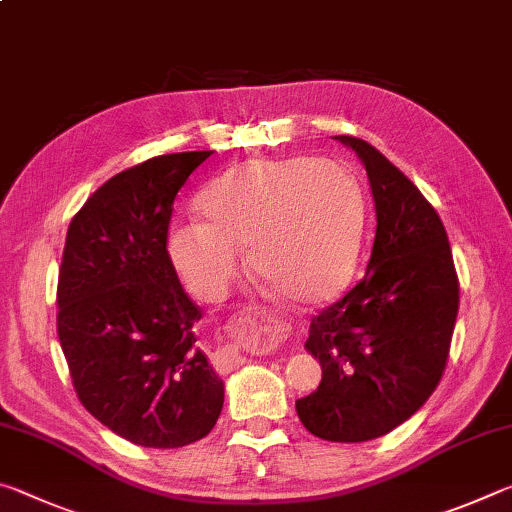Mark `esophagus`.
<instances>
[{
  "instance_id": "34e87169",
  "label": "esophagus",
  "mask_w": 512,
  "mask_h": 512,
  "mask_svg": "<svg viewBox=\"0 0 512 512\" xmlns=\"http://www.w3.org/2000/svg\"><path fill=\"white\" fill-rule=\"evenodd\" d=\"M228 343L221 345L219 350L212 354L216 368H235L239 363H244L241 357V350L250 348V345H257L262 341V329H259L257 316L255 314H241L239 318L230 320L228 325Z\"/></svg>"
}]
</instances>
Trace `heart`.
I'll return each mask as SVG.
<instances>
[{"label":"heart","mask_w":512,"mask_h":512,"mask_svg":"<svg viewBox=\"0 0 512 512\" xmlns=\"http://www.w3.org/2000/svg\"><path fill=\"white\" fill-rule=\"evenodd\" d=\"M203 223L171 230L169 255L196 296L223 298L248 250L253 271L307 305L350 287L363 246L357 180L332 160H250L198 196Z\"/></svg>","instance_id":"heart-1"}]
</instances>
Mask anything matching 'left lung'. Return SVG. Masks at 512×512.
Wrapping results in <instances>:
<instances>
[{
    "instance_id": "1",
    "label": "left lung",
    "mask_w": 512,
    "mask_h": 512,
    "mask_svg": "<svg viewBox=\"0 0 512 512\" xmlns=\"http://www.w3.org/2000/svg\"><path fill=\"white\" fill-rule=\"evenodd\" d=\"M359 155L377 230L357 287L311 318L305 348L323 368L296 402L307 431L366 443L400 427L436 391L458 314L452 248L433 205L366 140L334 137Z\"/></svg>"
}]
</instances>
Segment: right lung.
Returning <instances> with one entry per match:
<instances>
[{"label": "right lung", "mask_w": 512, "mask_h": 512, "mask_svg": "<svg viewBox=\"0 0 512 512\" xmlns=\"http://www.w3.org/2000/svg\"><path fill=\"white\" fill-rule=\"evenodd\" d=\"M210 155H158L117 173L67 230L56 323L74 391L142 447L192 445L223 409V379L196 345L201 307L167 250L173 198Z\"/></svg>", "instance_id": "1"}]
</instances>
